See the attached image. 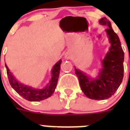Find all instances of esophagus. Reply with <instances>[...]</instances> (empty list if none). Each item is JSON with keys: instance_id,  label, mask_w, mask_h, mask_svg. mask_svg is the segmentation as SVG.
<instances>
[{"instance_id": "34e87169", "label": "esophagus", "mask_w": 130, "mask_h": 130, "mask_svg": "<svg viewBox=\"0 0 130 130\" xmlns=\"http://www.w3.org/2000/svg\"><path fill=\"white\" fill-rule=\"evenodd\" d=\"M64 58H66V59H70V58H72V55L70 53H66L64 55Z\"/></svg>"}]
</instances>
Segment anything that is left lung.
<instances>
[{"label": "left lung", "instance_id": "8db88e82", "mask_svg": "<svg viewBox=\"0 0 130 130\" xmlns=\"http://www.w3.org/2000/svg\"><path fill=\"white\" fill-rule=\"evenodd\" d=\"M100 25L107 26L105 32L110 43L107 53L101 62L95 77L75 67V72L80 87L87 97L96 100L109 98L120 87L124 77V53L119 36L112 30L111 22L106 18L98 21Z\"/></svg>", "mask_w": 130, "mask_h": 130}]
</instances>
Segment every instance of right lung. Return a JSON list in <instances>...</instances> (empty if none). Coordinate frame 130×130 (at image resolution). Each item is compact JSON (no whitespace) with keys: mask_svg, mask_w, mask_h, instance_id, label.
<instances>
[{"mask_svg":"<svg viewBox=\"0 0 130 130\" xmlns=\"http://www.w3.org/2000/svg\"><path fill=\"white\" fill-rule=\"evenodd\" d=\"M62 60L60 59L51 69V77L46 86L42 88H36L19 82L10 72L5 63L7 75L11 87L23 98L30 102H38L51 97L55 92L58 82Z\"/></svg>","mask_w":130,"mask_h":130,"instance_id":"right-lung-1","label":"right lung"}]
</instances>
